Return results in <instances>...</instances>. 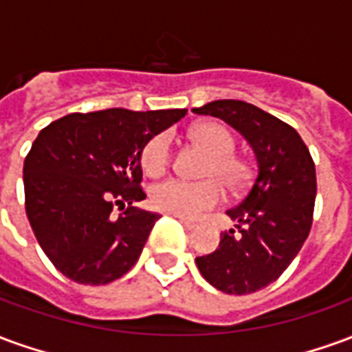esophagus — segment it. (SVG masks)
Masks as SVG:
<instances>
[{
	"label": "esophagus",
	"mask_w": 352,
	"mask_h": 352,
	"mask_svg": "<svg viewBox=\"0 0 352 352\" xmlns=\"http://www.w3.org/2000/svg\"><path fill=\"white\" fill-rule=\"evenodd\" d=\"M179 221H181V224H183L184 228L186 230H192V228H196V222H192V221H186V219H183V217H177Z\"/></svg>",
	"instance_id": "1"
}]
</instances>
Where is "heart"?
I'll return each instance as SVG.
<instances>
[{
  "instance_id": "obj_1",
  "label": "heart",
  "mask_w": 352,
  "mask_h": 352,
  "mask_svg": "<svg viewBox=\"0 0 352 352\" xmlns=\"http://www.w3.org/2000/svg\"><path fill=\"white\" fill-rule=\"evenodd\" d=\"M192 141L207 154L201 175L206 181L164 179L151 188V204L162 213L177 214L183 219H196L199 214L219 206L222 199V184L228 192H237L249 181V164L237 156L234 133L219 122H206L190 131ZM171 158V141L168 133L154 135L141 153V166L146 173L158 175L168 168Z\"/></svg>"
}]
</instances>
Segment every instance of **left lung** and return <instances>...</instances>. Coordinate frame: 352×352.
Wrapping results in <instances>:
<instances>
[{
	"label": "left lung",
	"mask_w": 352,
	"mask_h": 352,
	"mask_svg": "<svg viewBox=\"0 0 352 352\" xmlns=\"http://www.w3.org/2000/svg\"><path fill=\"white\" fill-rule=\"evenodd\" d=\"M192 111L234 126L256 154L249 190L226 211L236 230L222 234L217 251L196 258L204 279L221 292L251 294L279 279L309 236L315 162L290 124L247 101L219 100Z\"/></svg>",
	"instance_id": "obj_1"
}]
</instances>
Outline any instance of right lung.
I'll use <instances>...</instances> for the list:
<instances>
[{
    "mask_svg": "<svg viewBox=\"0 0 352 352\" xmlns=\"http://www.w3.org/2000/svg\"><path fill=\"white\" fill-rule=\"evenodd\" d=\"M186 109L72 113L39 131L24 160L26 214L43 252L79 285H107L131 270L158 213L133 204L141 153ZM126 206L115 217L112 209Z\"/></svg>",
    "mask_w": 352,
    "mask_h": 352,
    "instance_id": "add662e5",
    "label": "right lung"
}]
</instances>
